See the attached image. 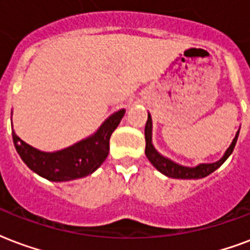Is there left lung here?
<instances>
[{"mask_svg":"<svg viewBox=\"0 0 250 250\" xmlns=\"http://www.w3.org/2000/svg\"><path fill=\"white\" fill-rule=\"evenodd\" d=\"M239 132L240 131L236 132V136L232 140L231 146L226 150L224 156L219 161L212 164H199V165L194 167H182L180 164L169 160L167 157H164L163 155H160L159 152L155 149V146L152 144V118H150V114L148 112V121L146 123V131H144V133H146V156L148 157L150 164L167 177L178 178V180H199V178H203V177H207L208 174H211L219 167H222L223 163L231 156V153L235 149L236 142H237V138H239Z\"/></svg>","mask_w":250,"mask_h":250,"instance_id":"8db88e82","label":"left lung"}]
</instances>
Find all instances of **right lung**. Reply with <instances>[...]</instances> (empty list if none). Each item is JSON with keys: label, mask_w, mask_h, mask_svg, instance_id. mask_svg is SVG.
Here are the masks:
<instances>
[{"label": "right lung", "mask_w": 250, "mask_h": 250, "mask_svg": "<svg viewBox=\"0 0 250 250\" xmlns=\"http://www.w3.org/2000/svg\"><path fill=\"white\" fill-rule=\"evenodd\" d=\"M125 112V108L114 112L91 136L56 152L36 149L17 136L14 129L11 131L13 142L21 159L36 174L53 182L77 180L91 174L106 160L110 150V136Z\"/></svg>", "instance_id": "add662e5"}]
</instances>
